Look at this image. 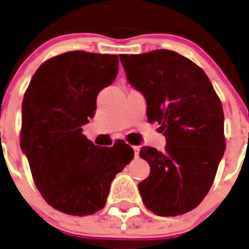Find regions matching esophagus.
Masks as SVG:
<instances>
[{
	"label": "esophagus",
	"mask_w": 249,
	"mask_h": 249,
	"mask_svg": "<svg viewBox=\"0 0 249 249\" xmlns=\"http://www.w3.org/2000/svg\"><path fill=\"white\" fill-rule=\"evenodd\" d=\"M132 148H134V151H135V157H139L140 147L139 146H132Z\"/></svg>",
	"instance_id": "34e87169"
}]
</instances>
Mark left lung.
I'll list each match as a JSON object with an SVG mask.
<instances>
[{
	"instance_id": "obj_1",
	"label": "left lung",
	"mask_w": 249,
	"mask_h": 249,
	"mask_svg": "<svg viewBox=\"0 0 249 249\" xmlns=\"http://www.w3.org/2000/svg\"><path fill=\"white\" fill-rule=\"evenodd\" d=\"M129 83L146 98L147 118L165 136L163 152L143 147L151 168L139 183L147 209L176 216L196 208L211 190L225 151L220 98L203 69L174 51L120 54Z\"/></svg>"
}]
</instances>
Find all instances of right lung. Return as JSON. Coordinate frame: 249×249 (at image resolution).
Wrapping results in <instances>:
<instances>
[{"mask_svg":"<svg viewBox=\"0 0 249 249\" xmlns=\"http://www.w3.org/2000/svg\"><path fill=\"white\" fill-rule=\"evenodd\" d=\"M118 63L115 54L62 53L38 67L24 93L21 151L41 196L62 213L102 209L110 182L134 158L124 141L98 147L81 129L95 115L100 91L114 81Z\"/></svg>","mask_w":249,"mask_h":249,"instance_id":"right-lung-1","label":"right lung"}]
</instances>
